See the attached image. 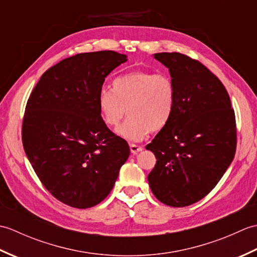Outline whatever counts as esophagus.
<instances>
[{
	"instance_id": "1",
	"label": "esophagus",
	"mask_w": 257,
	"mask_h": 257,
	"mask_svg": "<svg viewBox=\"0 0 257 257\" xmlns=\"http://www.w3.org/2000/svg\"><path fill=\"white\" fill-rule=\"evenodd\" d=\"M129 147H130V150H132V152L134 155H136V154H138V152H140V151H143V147L141 146H138V145H134V144H130L129 145Z\"/></svg>"
}]
</instances>
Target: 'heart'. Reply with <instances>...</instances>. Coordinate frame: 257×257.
<instances>
[{
	"label": "heart",
	"mask_w": 257,
	"mask_h": 257,
	"mask_svg": "<svg viewBox=\"0 0 257 257\" xmlns=\"http://www.w3.org/2000/svg\"><path fill=\"white\" fill-rule=\"evenodd\" d=\"M177 90L171 76L150 70L120 75L97 97V108L108 128L119 124L127 109L129 117L117 134L125 140L140 141L150 132H159L170 121L176 108Z\"/></svg>",
	"instance_id": "1"
}]
</instances>
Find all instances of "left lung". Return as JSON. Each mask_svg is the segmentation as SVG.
<instances>
[{
    "label": "left lung",
    "mask_w": 257,
    "mask_h": 257,
    "mask_svg": "<svg viewBox=\"0 0 257 257\" xmlns=\"http://www.w3.org/2000/svg\"><path fill=\"white\" fill-rule=\"evenodd\" d=\"M177 90L172 118L146 149L156 156L148 174L162 203L188 206L220 181L235 155L236 123L224 85L203 64L180 53L155 54Z\"/></svg>",
    "instance_id": "obj_1"
}]
</instances>
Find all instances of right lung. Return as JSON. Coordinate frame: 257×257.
Returning <instances> with one entry per match:
<instances>
[{
  "mask_svg": "<svg viewBox=\"0 0 257 257\" xmlns=\"http://www.w3.org/2000/svg\"><path fill=\"white\" fill-rule=\"evenodd\" d=\"M127 56L113 51L65 58L42 75L27 100L22 141L43 185L77 209L110 193L127 161V141L102 122L97 97L105 78Z\"/></svg>",
  "mask_w": 257,
  "mask_h": 257,
  "instance_id": "obj_1",
  "label": "right lung"
}]
</instances>
